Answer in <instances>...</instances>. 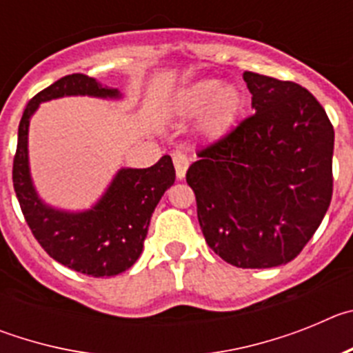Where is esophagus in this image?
<instances>
[{"mask_svg": "<svg viewBox=\"0 0 353 353\" xmlns=\"http://www.w3.org/2000/svg\"><path fill=\"white\" fill-rule=\"evenodd\" d=\"M173 164H174V171H176V176L182 180L187 173V168H189V164H191V162H189V157L183 155L182 152H176V154L173 155Z\"/></svg>", "mask_w": 353, "mask_h": 353, "instance_id": "1", "label": "esophagus"}]
</instances>
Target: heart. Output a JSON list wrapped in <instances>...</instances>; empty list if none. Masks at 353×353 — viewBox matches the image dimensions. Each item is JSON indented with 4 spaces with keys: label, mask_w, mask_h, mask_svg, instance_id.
Wrapping results in <instances>:
<instances>
[{
    "label": "heart",
    "mask_w": 353,
    "mask_h": 353,
    "mask_svg": "<svg viewBox=\"0 0 353 353\" xmlns=\"http://www.w3.org/2000/svg\"><path fill=\"white\" fill-rule=\"evenodd\" d=\"M244 108V92L235 84H224L214 77L183 84L168 101V113L176 120L199 117L198 132L208 143H219L232 136Z\"/></svg>",
    "instance_id": "heart-1"
}]
</instances>
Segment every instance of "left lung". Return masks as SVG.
<instances>
[{"label": "left lung", "instance_id": "1", "mask_svg": "<svg viewBox=\"0 0 353 353\" xmlns=\"http://www.w3.org/2000/svg\"><path fill=\"white\" fill-rule=\"evenodd\" d=\"M254 114L187 170L207 244L240 269L279 267L304 249L332 198L334 129L297 83L244 72Z\"/></svg>", "mask_w": 353, "mask_h": 353}]
</instances>
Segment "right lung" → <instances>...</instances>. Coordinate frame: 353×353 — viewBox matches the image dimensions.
Here are the masks:
<instances>
[{
	"mask_svg": "<svg viewBox=\"0 0 353 353\" xmlns=\"http://www.w3.org/2000/svg\"><path fill=\"white\" fill-rule=\"evenodd\" d=\"M63 97L123 101V93L84 74L65 76L28 102L17 134L14 189L28 226L49 256L92 277L117 276L130 269L143 252L150 219L164 192L174 183L170 155L150 168H120L95 203L67 210L43 201L30 168L28 134L42 102Z\"/></svg>",
	"mask_w": 353,
	"mask_h": 353,
	"instance_id": "add662e5",
	"label": "right lung"
}]
</instances>
